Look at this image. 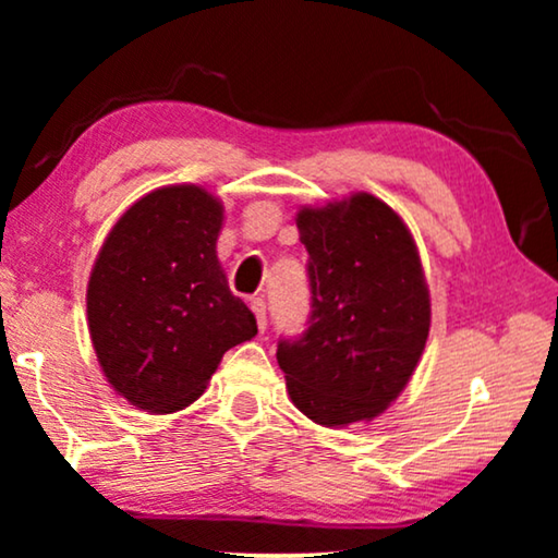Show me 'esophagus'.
I'll use <instances>...</instances> for the list:
<instances>
[{"mask_svg": "<svg viewBox=\"0 0 558 558\" xmlns=\"http://www.w3.org/2000/svg\"><path fill=\"white\" fill-rule=\"evenodd\" d=\"M251 312H254L256 315V325H258V330H266V302L262 300V296H254V300H251Z\"/></svg>", "mask_w": 558, "mask_h": 558, "instance_id": "esophagus-1", "label": "esophagus"}]
</instances>
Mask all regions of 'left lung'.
<instances>
[{
	"label": "left lung",
	"mask_w": 558,
	"mask_h": 558,
	"mask_svg": "<svg viewBox=\"0 0 558 558\" xmlns=\"http://www.w3.org/2000/svg\"><path fill=\"white\" fill-rule=\"evenodd\" d=\"M307 248V330L279 340L289 399L323 426L371 422L407 388L429 338L422 258L399 213L355 193L296 213Z\"/></svg>",
	"instance_id": "8db88e82"
}]
</instances>
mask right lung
I'll list each match as a JSON object with an SVG mask.
<instances>
[{
	"label": "right lung",
	"mask_w": 558,
	"mask_h": 558,
	"mask_svg": "<svg viewBox=\"0 0 558 558\" xmlns=\"http://www.w3.org/2000/svg\"><path fill=\"white\" fill-rule=\"evenodd\" d=\"M223 205L197 185L151 190L106 235L88 279V330L104 376L136 409L172 414L220 357L258 332L216 256Z\"/></svg>",
	"instance_id": "1"
}]
</instances>
